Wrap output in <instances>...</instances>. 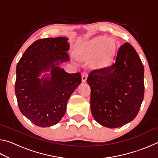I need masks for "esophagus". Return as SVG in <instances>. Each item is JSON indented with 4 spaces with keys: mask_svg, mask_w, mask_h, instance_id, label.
I'll return each mask as SVG.
<instances>
[{
    "mask_svg": "<svg viewBox=\"0 0 158 158\" xmlns=\"http://www.w3.org/2000/svg\"><path fill=\"white\" fill-rule=\"evenodd\" d=\"M87 77H88V73L85 71H84L83 73H81V79H82V81L85 82L86 81L87 79Z\"/></svg>",
    "mask_w": 158,
    "mask_h": 158,
    "instance_id": "obj_1",
    "label": "esophagus"
}]
</instances>
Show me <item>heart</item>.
Returning a JSON list of instances; mask_svg holds the SVG:
<instances>
[{"label":"heart","instance_id":"obj_1","mask_svg":"<svg viewBox=\"0 0 158 158\" xmlns=\"http://www.w3.org/2000/svg\"><path fill=\"white\" fill-rule=\"evenodd\" d=\"M113 42L106 41L103 37H98L85 44L81 51V56L86 58H93L96 56L97 63L103 65L111 59L114 52Z\"/></svg>","mask_w":158,"mask_h":158}]
</instances>
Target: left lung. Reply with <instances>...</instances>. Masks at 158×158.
I'll return each instance as SVG.
<instances>
[{
    "label": "left lung",
    "instance_id": "left-lung-1",
    "mask_svg": "<svg viewBox=\"0 0 158 158\" xmlns=\"http://www.w3.org/2000/svg\"><path fill=\"white\" fill-rule=\"evenodd\" d=\"M144 68L134 47L125 42L118 50L112 65L93 70L90 109L98 123L109 128L132 121L139 111L144 96Z\"/></svg>",
    "mask_w": 158,
    "mask_h": 158
}]
</instances>
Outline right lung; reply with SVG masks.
<instances>
[{
	"label": "right lung",
	"mask_w": 158,
	"mask_h": 158,
	"mask_svg": "<svg viewBox=\"0 0 158 158\" xmlns=\"http://www.w3.org/2000/svg\"><path fill=\"white\" fill-rule=\"evenodd\" d=\"M68 38L40 39L23 53L17 65L15 94L19 110L37 126L58 123L65 113L67 104L81 83L79 73L69 74L58 65L69 60ZM50 70V78L40 79Z\"/></svg>",
	"instance_id": "add662e5"
}]
</instances>
